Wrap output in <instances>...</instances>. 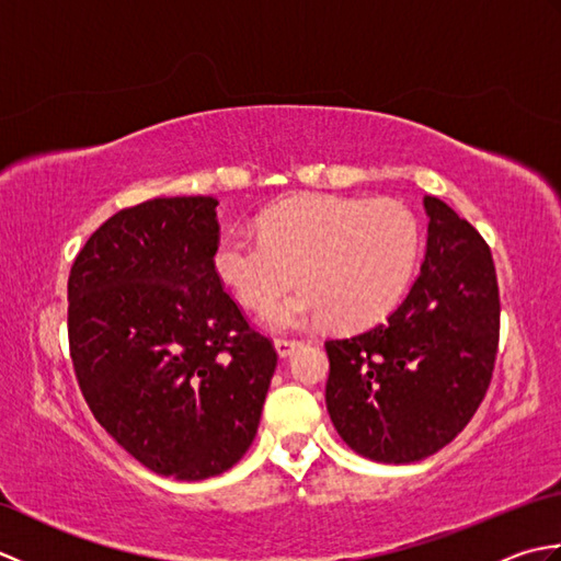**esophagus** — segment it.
Segmentation results:
<instances>
[{
    "label": "esophagus",
    "mask_w": 561,
    "mask_h": 561,
    "mask_svg": "<svg viewBox=\"0 0 561 561\" xmlns=\"http://www.w3.org/2000/svg\"><path fill=\"white\" fill-rule=\"evenodd\" d=\"M299 344H301L299 340H284V337L274 340V347H277V354L282 356V359H284V356H291V352L299 347Z\"/></svg>",
    "instance_id": "34e87169"
}]
</instances>
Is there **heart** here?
<instances>
[{
  "mask_svg": "<svg viewBox=\"0 0 561 561\" xmlns=\"http://www.w3.org/2000/svg\"><path fill=\"white\" fill-rule=\"evenodd\" d=\"M420 253V224L398 199L306 195L260 217V236L226 233L214 270L248 308H265L289 287H304L265 313L274 328L328 318L362 328L398 304Z\"/></svg>",
  "mask_w": 561,
  "mask_h": 561,
  "instance_id": "heart-1",
  "label": "heart"
}]
</instances>
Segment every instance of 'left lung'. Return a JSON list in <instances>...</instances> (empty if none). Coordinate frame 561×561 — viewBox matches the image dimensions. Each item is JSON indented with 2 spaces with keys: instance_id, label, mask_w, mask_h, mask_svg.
Segmentation results:
<instances>
[{
  "instance_id": "8db88e82",
  "label": "left lung",
  "mask_w": 561,
  "mask_h": 561,
  "mask_svg": "<svg viewBox=\"0 0 561 561\" xmlns=\"http://www.w3.org/2000/svg\"><path fill=\"white\" fill-rule=\"evenodd\" d=\"M420 277L383 323L328 340L325 402L352 450L414 462L456 438L482 404L499 350L492 250L470 221L426 195Z\"/></svg>"
}]
</instances>
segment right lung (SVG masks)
I'll return each instance as SVG.
<instances>
[{
	"mask_svg": "<svg viewBox=\"0 0 561 561\" xmlns=\"http://www.w3.org/2000/svg\"><path fill=\"white\" fill-rule=\"evenodd\" d=\"M214 197H157L103 221L67 282L81 396L145 468L207 480L243 458L277 366L214 270Z\"/></svg>",
	"mask_w": 561,
	"mask_h": 561,
	"instance_id": "1",
	"label": "right lung"
}]
</instances>
